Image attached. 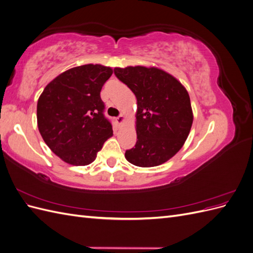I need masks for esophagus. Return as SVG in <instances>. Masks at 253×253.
I'll list each match as a JSON object with an SVG mask.
<instances>
[{
  "instance_id": "esophagus-1",
  "label": "esophagus",
  "mask_w": 253,
  "mask_h": 253,
  "mask_svg": "<svg viewBox=\"0 0 253 253\" xmlns=\"http://www.w3.org/2000/svg\"><path fill=\"white\" fill-rule=\"evenodd\" d=\"M125 120H126V118H125L124 115H120V116H118V117L116 118V122H117V124H119V125H121L122 122H124Z\"/></svg>"
}]
</instances>
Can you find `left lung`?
<instances>
[{"label":"left lung","instance_id":"obj_1","mask_svg":"<svg viewBox=\"0 0 253 253\" xmlns=\"http://www.w3.org/2000/svg\"><path fill=\"white\" fill-rule=\"evenodd\" d=\"M114 73L137 99V141L134 148L126 151V160L142 168L168 162L181 149L192 126L187 89L157 67H116Z\"/></svg>","mask_w":253,"mask_h":253}]
</instances>
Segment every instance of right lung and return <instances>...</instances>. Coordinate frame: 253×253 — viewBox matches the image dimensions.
Returning a JSON list of instances; mask_svg holds the SVG:
<instances>
[{
  "mask_svg": "<svg viewBox=\"0 0 253 253\" xmlns=\"http://www.w3.org/2000/svg\"><path fill=\"white\" fill-rule=\"evenodd\" d=\"M113 74L109 66L85 64L60 74L45 86L37 104L39 132L63 162H94L113 127L103 115L100 91Z\"/></svg>",
  "mask_w": 253,
  "mask_h": 253,
  "instance_id": "obj_1",
  "label": "right lung"
}]
</instances>
